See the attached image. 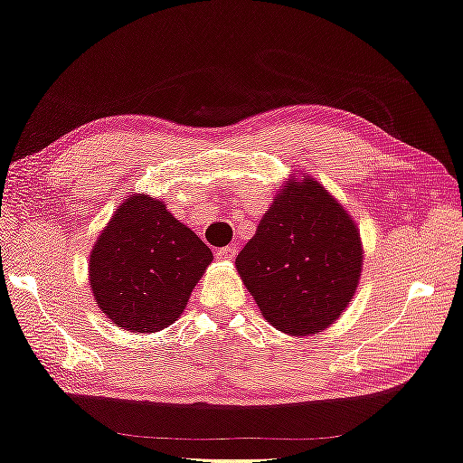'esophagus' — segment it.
Returning <instances> with one entry per match:
<instances>
[{"label":"esophagus","mask_w":463,"mask_h":463,"mask_svg":"<svg viewBox=\"0 0 463 463\" xmlns=\"http://www.w3.org/2000/svg\"><path fill=\"white\" fill-rule=\"evenodd\" d=\"M216 255L220 260H232L234 255H237V245H226V247H220L216 251Z\"/></svg>","instance_id":"obj_1"}]
</instances>
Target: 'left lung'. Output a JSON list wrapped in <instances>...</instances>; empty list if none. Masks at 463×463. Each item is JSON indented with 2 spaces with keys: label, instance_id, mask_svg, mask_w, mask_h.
<instances>
[{
  "label": "left lung",
  "instance_id": "1",
  "mask_svg": "<svg viewBox=\"0 0 463 463\" xmlns=\"http://www.w3.org/2000/svg\"><path fill=\"white\" fill-rule=\"evenodd\" d=\"M234 264L272 326L320 333L360 282V231L318 181H288Z\"/></svg>",
  "mask_w": 463,
  "mask_h": 463
}]
</instances>
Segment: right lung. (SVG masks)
<instances>
[{
    "instance_id": "add662e5",
    "label": "right lung",
    "mask_w": 463,
    "mask_h": 463,
    "mask_svg": "<svg viewBox=\"0 0 463 463\" xmlns=\"http://www.w3.org/2000/svg\"><path fill=\"white\" fill-rule=\"evenodd\" d=\"M212 261L210 247L147 195L114 213L89 258V280L103 314L130 333L175 322Z\"/></svg>"
}]
</instances>
